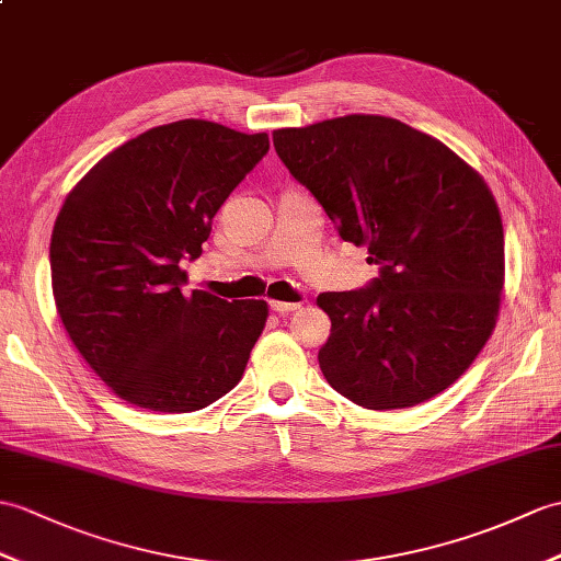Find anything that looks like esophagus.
<instances>
[{
	"mask_svg": "<svg viewBox=\"0 0 561 561\" xmlns=\"http://www.w3.org/2000/svg\"><path fill=\"white\" fill-rule=\"evenodd\" d=\"M270 308L279 312V316H289V312L301 308V304H286V301H270Z\"/></svg>",
	"mask_w": 561,
	"mask_h": 561,
	"instance_id": "esophagus-1",
	"label": "esophagus"
}]
</instances>
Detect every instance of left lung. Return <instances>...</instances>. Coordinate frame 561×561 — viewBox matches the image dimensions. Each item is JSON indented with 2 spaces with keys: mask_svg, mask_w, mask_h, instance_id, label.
<instances>
[{
  "mask_svg": "<svg viewBox=\"0 0 561 561\" xmlns=\"http://www.w3.org/2000/svg\"><path fill=\"white\" fill-rule=\"evenodd\" d=\"M279 160L348 243L380 265L366 289L328 291V382L370 411L445 392L483 351L500 312L504 229L473 167L445 142L377 114L272 134Z\"/></svg>",
  "mask_w": 561,
  "mask_h": 561,
  "instance_id": "1",
  "label": "left lung"
}]
</instances>
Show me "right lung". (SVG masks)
Here are the masks:
<instances>
[{"instance_id":"add662e5","label":"right lung","mask_w":561,"mask_h":561,"mask_svg":"<svg viewBox=\"0 0 561 561\" xmlns=\"http://www.w3.org/2000/svg\"><path fill=\"white\" fill-rule=\"evenodd\" d=\"M270 150L267 134L215 122L154 126L90 169L49 243L51 294L78 354L116 397L191 413L239 385L265 301L181 291L213 217Z\"/></svg>"}]
</instances>
